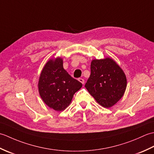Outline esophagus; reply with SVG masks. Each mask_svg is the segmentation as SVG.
Returning a JSON list of instances; mask_svg holds the SVG:
<instances>
[{
    "label": "esophagus",
    "instance_id": "1",
    "mask_svg": "<svg viewBox=\"0 0 154 154\" xmlns=\"http://www.w3.org/2000/svg\"><path fill=\"white\" fill-rule=\"evenodd\" d=\"M79 82H81V83H82L83 85L85 83V80L83 79H82V78H79Z\"/></svg>",
    "mask_w": 154,
    "mask_h": 154
}]
</instances>
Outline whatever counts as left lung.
I'll return each mask as SVG.
<instances>
[{"label":"left lung","mask_w":154,"mask_h":154,"mask_svg":"<svg viewBox=\"0 0 154 154\" xmlns=\"http://www.w3.org/2000/svg\"><path fill=\"white\" fill-rule=\"evenodd\" d=\"M127 86L126 75L110 57L93 60L85 87L100 105L110 108L120 100Z\"/></svg>","instance_id":"1"}]
</instances>
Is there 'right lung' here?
I'll use <instances>...</instances> for the list:
<instances>
[{
  "label": "right lung",
  "instance_id": "right-lung-1",
  "mask_svg": "<svg viewBox=\"0 0 154 154\" xmlns=\"http://www.w3.org/2000/svg\"><path fill=\"white\" fill-rule=\"evenodd\" d=\"M63 69V59L52 58L42 69L38 81V91L44 103L56 111H63L69 105L73 94L82 87Z\"/></svg>",
  "mask_w": 154,
  "mask_h": 154
}]
</instances>
